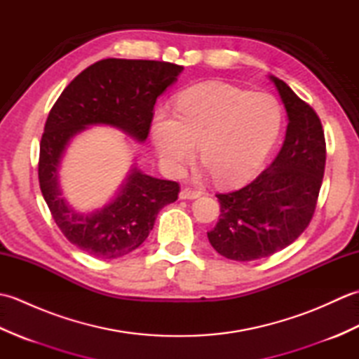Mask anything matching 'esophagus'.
I'll list each match as a JSON object with an SVG mask.
<instances>
[{"label": "esophagus", "mask_w": 359, "mask_h": 359, "mask_svg": "<svg viewBox=\"0 0 359 359\" xmlns=\"http://www.w3.org/2000/svg\"><path fill=\"white\" fill-rule=\"evenodd\" d=\"M203 193L201 191V189H196V188H184L180 191V199H197V197H201Z\"/></svg>", "instance_id": "obj_1"}]
</instances>
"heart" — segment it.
I'll return each mask as SVG.
<instances>
[{"mask_svg":"<svg viewBox=\"0 0 359 359\" xmlns=\"http://www.w3.org/2000/svg\"><path fill=\"white\" fill-rule=\"evenodd\" d=\"M282 109L274 97L203 83L177 98L175 111L158 108L152 142L168 172L179 174L196 156L222 185H238L257 172L278 140Z\"/></svg>","mask_w":359,"mask_h":359,"instance_id":"b5f03b06","label":"heart"}]
</instances>
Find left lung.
Returning <instances> with one entry per match:
<instances>
[{
    "label": "left lung",
    "mask_w": 359,
    "mask_h": 359,
    "mask_svg": "<svg viewBox=\"0 0 359 359\" xmlns=\"http://www.w3.org/2000/svg\"><path fill=\"white\" fill-rule=\"evenodd\" d=\"M285 106V140L273 163L248 185L219 193L220 216L208 231L219 255L248 262L293 243L313 219L325 170L323 123L287 83L271 77Z\"/></svg>",
    "instance_id": "1"
}]
</instances>
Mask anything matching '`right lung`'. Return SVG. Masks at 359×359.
Instances as JSON below:
<instances>
[{
  "label": "right lung",
  "mask_w": 359,
  "mask_h": 359,
  "mask_svg": "<svg viewBox=\"0 0 359 359\" xmlns=\"http://www.w3.org/2000/svg\"><path fill=\"white\" fill-rule=\"evenodd\" d=\"M184 66L154 60L106 58L81 71L65 88L46 120L40 142L38 180L57 226L75 247L97 259L121 257L140 247L165 205L177 201V182L134 170L118 197L102 211L80 215L63 201L58 163L74 134L106 123L143 142L154 118L157 97Z\"/></svg>",
  "instance_id": "obj_1"
}]
</instances>
